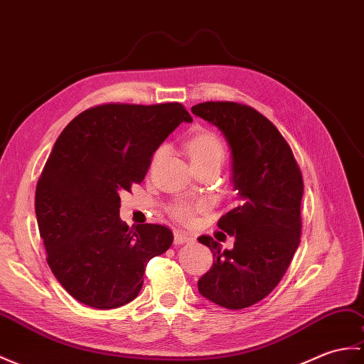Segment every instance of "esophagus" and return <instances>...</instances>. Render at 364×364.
<instances>
[{
	"mask_svg": "<svg viewBox=\"0 0 364 364\" xmlns=\"http://www.w3.org/2000/svg\"><path fill=\"white\" fill-rule=\"evenodd\" d=\"M192 240H193L192 235L186 234V232H183V231H175V234H173V242H175V245L188 243V242H192Z\"/></svg>",
	"mask_w": 364,
	"mask_h": 364,
	"instance_id": "esophagus-1",
	"label": "esophagus"
}]
</instances>
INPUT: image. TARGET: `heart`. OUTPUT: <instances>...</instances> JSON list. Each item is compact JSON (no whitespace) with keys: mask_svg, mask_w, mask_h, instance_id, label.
Instances as JSON below:
<instances>
[{"mask_svg":"<svg viewBox=\"0 0 364 364\" xmlns=\"http://www.w3.org/2000/svg\"><path fill=\"white\" fill-rule=\"evenodd\" d=\"M186 150H188L192 164H213L220 167L225 159V147L222 141L218 139L217 134L210 132L193 134L186 144ZM192 205L180 203V205H175L172 208V214L183 222H189L192 218Z\"/></svg>","mask_w":364,"mask_h":364,"instance_id":"obj_1","label":"heart"}]
</instances>
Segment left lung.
Returning a JSON list of instances; mask_svg holds the SVG:
<instances>
[{
  "label": "left lung",
  "mask_w": 364,
  "mask_h": 364,
  "mask_svg": "<svg viewBox=\"0 0 364 364\" xmlns=\"http://www.w3.org/2000/svg\"><path fill=\"white\" fill-rule=\"evenodd\" d=\"M191 109L222 132L237 192V206L218 220L234 247L223 250L210 235L198 237L214 257L198 291L217 306L245 309L273 291L298 250L302 175L282 134L255 108L205 102Z\"/></svg>",
  "instance_id": "obj_1"
}]
</instances>
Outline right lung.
I'll list each match as a JSON object with an SVG mask.
<instances>
[{
	"label": "right lung",
	"instance_id": "1",
	"mask_svg": "<svg viewBox=\"0 0 364 364\" xmlns=\"http://www.w3.org/2000/svg\"><path fill=\"white\" fill-rule=\"evenodd\" d=\"M181 122V104H107L65 127L36 192L40 237L48 265L74 299L117 309L138 296L149 260L173 235L163 225L127 226L119 193L146 176L150 159Z\"/></svg>",
	"mask_w": 364,
	"mask_h": 364
}]
</instances>
